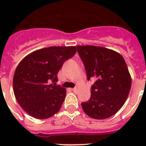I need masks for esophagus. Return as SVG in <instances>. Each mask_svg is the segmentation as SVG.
I'll return each instance as SVG.
<instances>
[{
    "instance_id": "1",
    "label": "esophagus",
    "mask_w": 146,
    "mask_h": 146,
    "mask_svg": "<svg viewBox=\"0 0 146 146\" xmlns=\"http://www.w3.org/2000/svg\"><path fill=\"white\" fill-rule=\"evenodd\" d=\"M72 91H74V92H76V91H77V88H72Z\"/></svg>"
}]
</instances>
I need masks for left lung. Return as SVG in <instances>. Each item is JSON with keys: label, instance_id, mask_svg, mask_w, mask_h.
Returning a JSON list of instances; mask_svg holds the SVG:
<instances>
[{"label": "left lung", "instance_id": "1", "mask_svg": "<svg viewBox=\"0 0 146 146\" xmlns=\"http://www.w3.org/2000/svg\"><path fill=\"white\" fill-rule=\"evenodd\" d=\"M88 80L95 79L91 98L81 103L92 118L112 116L123 106L129 94L131 80L123 58L113 50L93 45L77 46Z\"/></svg>", "mask_w": 146, "mask_h": 146}]
</instances>
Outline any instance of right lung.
<instances>
[{"mask_svg": "<svg viewBox=\"0 0 146 146\" xmlns=\"http://www.w3.org/2000/svg\"><path fill=\"white\" fill-rule=\"evenodd\" d=\"M76 51V47H50L36 50L20 61L13 78V89L17 102L31 116L46 119L58 112L66 91L50 83L58 82L62 66Z\"/></svg>", "mask_w": 146, "mask_h": 146, "instance_id": "1", "label": "right lung"}]
</instances>
